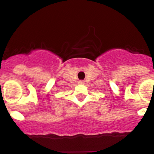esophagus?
<instances>
[{
    "mask_svg": "<svg viewBox=\"0 0 154 154\" xmlns=\"http://www.w3.org/2000/svg\"><path fill=\"white\" fill-rule=\"evenodd\" d=\"M79 83H80V84H83V83H84V81H83V80H80V81H79Z\"/></svg>",
    "mask_w": 154,
    "mask_h": 154,
    "instance_id": "esophagus-1",
    "label": "esophagus"
}]
</instances>
